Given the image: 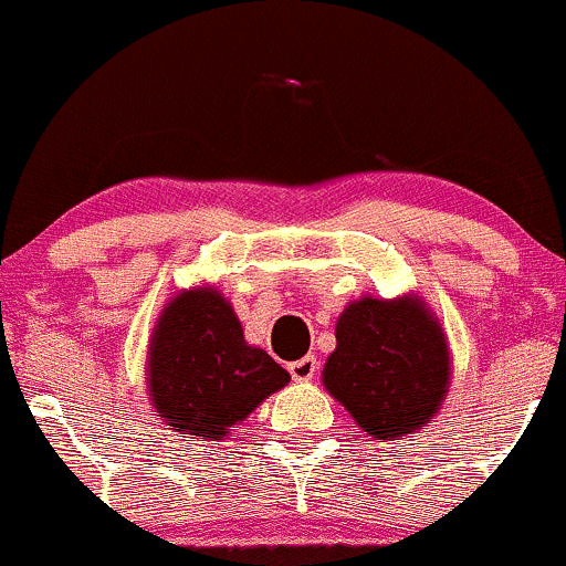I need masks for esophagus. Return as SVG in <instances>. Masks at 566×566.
I'll return each instance as SVG.
<instances>
[{
    "instance_id": "esophagus-1",
    "label": "esophagus",
    "mask_w": 566,
    "mask_h": 566,
    "mask_svg": "<svg viewBox=\"0 0 566 566\" xmlns=\"http://www.w3.org/2000/svg\"><path fill=\"white\" fill-rule=\"evenodd\" d=\"M290 376L295 378V381H312L316 376V370H319V363H316L314 354H306V357L295 359V363H290Z\"/></svg>"
}]
</instances>
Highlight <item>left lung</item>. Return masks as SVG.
<instances>
[{"label": "left lung", "instance_id": "left-lung-1", "mask_svg": "<svg viewBox=\"0 0 566 566\" xmlns=\"http://www.w3.org/2000/svg\"><path fill=\"white\" fill-rule=\"evenodd\" d=\"M325 387L376 440H400L438 413L449 349L421 303L363 297L340 314Z\"/></svg>", "mask_w": 566, "mask_h": 566}]
</instances>
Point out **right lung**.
I'll return each instance as SVG.
<instances>
[{
    "label": "right lung",
    "instance_id": "add662e5",
    "mask_svg": "<svg viewBox=\"0 0 566 566\" xmlns=\"http://www.w3.org/2000/svg\"><path fill=\"white\" fill-rule=\"evenodd\" d=\"M147 365L155 411L179 438L220 440L290 381L282 365L247 344L231 303L207 287L166 306Z\"/></svg>",
    "mask_w": 566,
    "mask_h": 566
}]
</instances>
